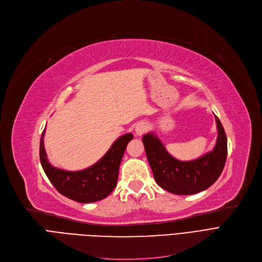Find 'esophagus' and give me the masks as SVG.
Wrapping results in <instances>:
<instances>
[{"instance_id":"34e87169","label":"esophagus","mask_w":262,"mask_h":262,"mask_svg":"<svg viewBox=\"0 0 262 262\" xmlns=\"http://www.w3.org/2000/svg\"><path fill=\"white\" fill-rule=\"evenodd\" d=\"M148 128L146 122H139L135 127V133L137 136H142Z\"/></svg>"}]
</instances>
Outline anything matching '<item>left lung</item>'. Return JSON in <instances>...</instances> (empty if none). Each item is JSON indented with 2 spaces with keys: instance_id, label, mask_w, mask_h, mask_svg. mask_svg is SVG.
Returning a JSON list of instances; mask_svg holds the SVG:
<instances>
[{
  "instance_id": "left-lung-1",
  "label": "left lung",
  "mask_w": 262,
  "mask_h": 262,
  "mask_svg": "<svg viewBox=\"0 0 262 262\" xmlns=\"http://www.w3.org/2000/svg\"><path fill=\"white\" fill-rule=\"evenodd\" d=\"M215 122L217 138L213 149L190 161H181L170 155L155 134L143 136L148 163L156 183L162 189L174 194L190 195L214 184L224 169L227 157L226 134L217 117Z\"/></svg>"
}]
</instances>
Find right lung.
I'll return each mask as SVG.
<instances>
[{
  "label": "right lung",
  "mask_w": 262,
  "mask_h": 262,
  "mask_svg": "<svg viewBox=\"0 0 262 262\" xmlns=\"http://www.w3.org/2000/svg\"><path fill=\"white\" fill-rule=\"evenodd\" d=\"M42 132L40 139V161L52 185L66 198L78 203H93L107 198L117 186L122 157L133 134H125L114 142L107 153L91 167L80 171H66L49 162Z\"/></svg>",
  "instance_id": "right-lung-1"
}]
</instances>
